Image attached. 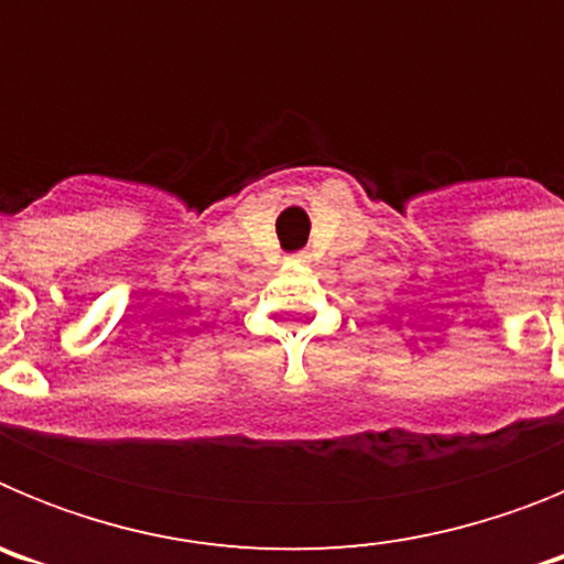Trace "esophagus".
<instances>
[{"label":"esophagus","mask_w":564,"mask_h":564,"mask_svg":"<svg viewBox=\"0 0 564 564\" xmlns=\"http://www.w3.org/2000/svg\"><path fill=\"white\" fill-rule=\"evenodd\" d=\"M291 262H307V253H296V257H291Z\"/></svg>","instance_id":"obj_1"}]
</instances>
